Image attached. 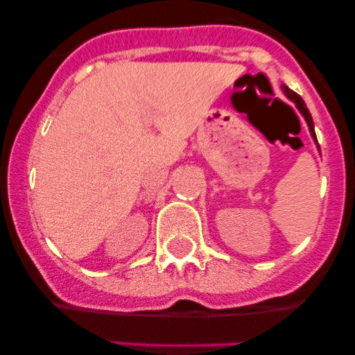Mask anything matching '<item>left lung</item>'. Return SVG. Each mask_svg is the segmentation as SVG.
<instances>
[{"label":"left lung","mask_w":355,"mask_h":355,"mask_svg":"<svg viewBox=\"0 0 355 355\" xmlns=\"http://www.w3.org/2000/svg\"><path fill=\"white\" fill-rule=\"evenodd\" d=\"M282 89H284V92H285V94L288 96V99H292V101L295 103V106H297V108H299L300 113H302V116L306 118L307 125H309L311 135H313V139H314V141H316V134H314V123H313V116H311V113H309V110H307L306 103L302 101V98H300V96L297 94V92L290 91V89L287 87V85H282ZM316 142H318V141H316Z\"/></svg>","instance_id":"1"}]
</instances>
